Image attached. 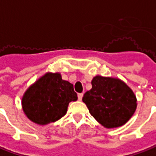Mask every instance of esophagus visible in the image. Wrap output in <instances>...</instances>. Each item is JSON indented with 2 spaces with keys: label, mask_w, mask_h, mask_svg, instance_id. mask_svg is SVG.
I'll use <instances>...</instances> for the list:
<instances>
[{
  "label": "esophagus",
  "mask_w": 156,
  "mask_h": 156,
  "mask_svg": "<svg viewBox=\"0 0 156 156\" xmlns=\"http://www.w3.org/2000/svg\"><path fill=\"white\" fill-rule=\"evenodd\" d=\"M78 101H81L83 98V93H79L78 95Z\"/></svg>",
  "instance_id": "esophagus-1"
}]
</instances>
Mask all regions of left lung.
<instances>
[{"instance_id":"left-lung-1","label":"left lung","mask_w":156,"mask_h":156,"mask_svg":"<svg viewBox=\"0 0 156 156\" xmlns=\"http://www.w3.org/2000/svg\"><path fill=\"white\" fill-rule=\"evenodd\" d=\"M92 88L84 93L83 101L102 126H121L131 118L136 108V98L131 89L119 78L96 76Z\"/></svg>"}]
</instances>
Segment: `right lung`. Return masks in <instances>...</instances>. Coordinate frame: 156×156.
I'll return each mask as SVG.
<instances>
[{
    "mask_svg": "<svg viewBox=\"0 0 156 156\" xmlns=\"http://www.w3.org/2000/svg\"><path fill=\"white\" fill-rule=\"evenodd\" d=\"M77 100L73 83L63 80L59 73H47L27 89L22 107L30 120L44 126L62 118L69 102Z\"/></svg>",
    "mask_w": 156,
    "mask_h": 156,
    "instance_id": "obj_1",
    "label": "right lung"
}]
</instances>
